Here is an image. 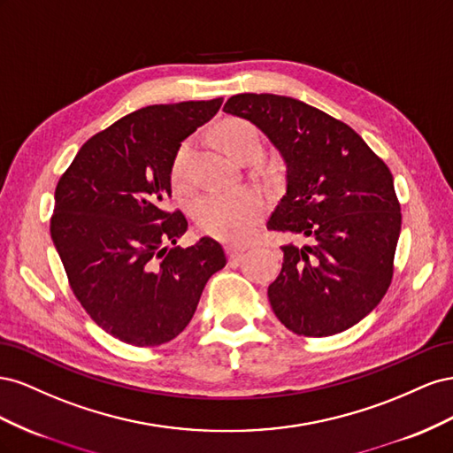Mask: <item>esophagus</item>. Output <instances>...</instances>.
<instances>
[{
	"instance_id": "esophagus-1",
	"label": "esophagus",
	"mask_w": 453,
	"mask_h": 453,
	"mask_svg": "<svg viewBox=\"0 0 453 453\" xmlns=\"http://www.w3.org/2000/svg\"><path fill=\"white\" fill-rule=\"evenodd\" d=\"M227 250V257H229V262L231 264H237L241 257H242V254L247 252V247H242V244H229V247L226 249Z\"/></svg>"
}]
</instances>
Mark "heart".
I'll return each instance as SVG.
<instances>
[{"mask_svg": "<svg viewBox=\"0 0 453 453\" xmlns=\"http://www.w3.org/2000/svg\"><path fill=\"white\" fill-rule=\"evenodd\" d=\"M222 144L237 157L249 146H260L256 128L242 119H231L222 127ZM193 146L184 142L174 153L171 165V180L174 186H182L189 176V159ZM265 211V201L256 189L242 188L234 191H206L193 201V216L209 235L224 241H242L252 235L257 219Z\"/></svg>", "mask_w": 453, "mask_h": 453, "instance_id": "heart-1", "label": "heart"}]
</instances>
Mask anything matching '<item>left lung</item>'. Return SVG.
Masks as SVG:
<instances>
[{"label":"left lung","mask_w":453,"mask_h":453,"mask_svg":"<svg viewBox=\"0 0 453 453\" xmlns=\"http://www.w3.org/2000/svg\"><path fill=\"white\" fill-rule=\"evenodd\" d=\"M224 111L260 128L287 166L267 229L303 242L280 247L282 269L267 288L277 319L307 338L355 326L393 279L403 216L391 171L351 127L302 100L244 93Z\"/></svg>","instance_id":"left-lung-1"}]
</instances>
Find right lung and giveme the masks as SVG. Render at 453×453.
I'll use <instances>...</instances> for the list:
<instances>
[{
	"mask_svg": "<svg viewBox=\"0 0 453 453\" xmlns=\"http://www.w3.org/2000/svg\"><path fill=\"white\" fill-rule=\"evenodd\" d=\"M224 98L140 108L88 138L55 191L50 237L85 311L136 347L174 340L196 313L206 280L226 265L222 244L173 247L188 219L166 211L180 144Z\"/></svg>",
	"mask_w": 453,
	"mask_h": 453,
	"instance_id": "1",
	"label": "right lung"
}]
</instances>
